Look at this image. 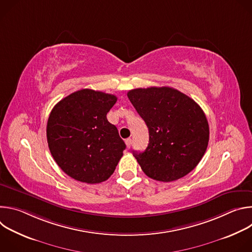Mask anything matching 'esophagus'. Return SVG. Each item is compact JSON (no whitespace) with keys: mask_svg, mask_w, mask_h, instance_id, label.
I'll list each match as a JSON object with an SVG mask.
<instances>
[{"mask_svg":"<svg viewBox=\"0 0 252 252\" xmlns=\"http://www.w3.org/2000/svg\"><path fill=\"white\" fill-rule=\"evenodd\" d=\"M126 145L127 149H130V147H131V138L130 137L126 139Z\"/></svg>","mask_w":252,"mask_h":252,"instance_id":"obj_1","label":"esophagus"}]
</instances>
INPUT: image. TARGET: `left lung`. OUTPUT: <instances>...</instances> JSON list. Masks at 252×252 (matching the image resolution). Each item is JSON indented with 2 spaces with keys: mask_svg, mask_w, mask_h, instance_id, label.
<instances>
[{
  "mask_svg": "<svg viewBox=\"0 0 252 252\" xmlns=\"http://www.w3.org/2000/svg\"><path fill=\"white\" fill-rule=\"evenodd\" d=\"M127 97L149 127L145 152H133L142 171L169 183L189 173L207 149L209 127L201 107L169 87L134 89Z\"/></svg>",
  "mask_w": 252,
  "mask_h": 252,
  "instance_id": "left-lung-1",
  "label": "left lung"
}]
</instances>
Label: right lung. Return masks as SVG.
Returning <instances> with one entry per match:
<instances>
[{
    "label": "right lung",
    "mask_w": 252,
    "mask_h": 252,
    "mask_svg": "<svg viewBox=\"0 0 252 252\" xmlns=\"http://www.w3.org/2000/svg\"><path fill=\"white\" fill-rule=\"evenodd\" d=\"M114 94L83 89L60 100L47 125L50 152L71 178L99 184L115 171L126 143L106 119L117 102Z\"/></svg>",
    "instance_id": "add662e5"
}]
</instances>
